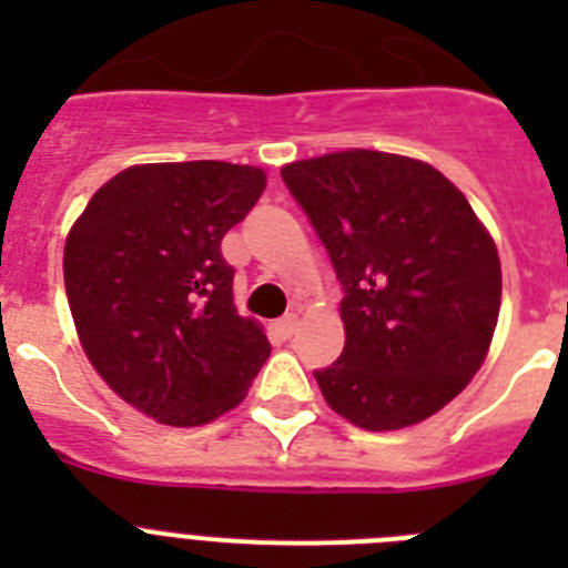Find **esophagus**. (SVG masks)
Masks as SVG:
<instances>
[{"label": "esophagus", "instance_id": "esophagus-1", "mask_svg": "<svg viewBox=\"0 0 568 568\" xmlns=\"http://www.w3.org/2000/svg\"><path fill=\"white\" fill-rule=\"evenodd\" d=\"M275 329H278L281 338H293V333L298 329V315L290 313V315H284V318H278L275 321Z\"/></svg>", "mask_w": 568, "mask_h": 568}]
</instances>
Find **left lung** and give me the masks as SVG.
Masks as SVG:
<instances>
[{"instance_id": "obj_1", "label": "left lung", "mask_w": 568, "mask_h": 568, "mask_svg": "<svg viewBox=\"0 0 568 568\" xmlns=\"http://www.w3.org/2000/svg\"><path fill=\"white\" fill-rule=\"evenodd\" d=\"M341 281L344 353L315 369L349 424L429 418L471 381L500 313V258L466 195L418 159L341 150L281 170Z\"/></svg>"}]
</instances>
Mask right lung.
<instances>
[{
    "label": "right lung",
    "mask_w": 568,
    "mask_h": 568,
    "mask_svg": "<svg viewBox=\"0 0 568 568\" xmlns=\"http://www.w3.org/2000/svg\"><path fill=\"white\" fill-rule=\"evenodd\" d=\"M250 164H139L90 199L64 244L84 355L159 424L202 426L239 406L270 341L233 304L222 239L264 193Z\"/></svg>",
    "instance_id": "add662e5"
}]
</instances>
